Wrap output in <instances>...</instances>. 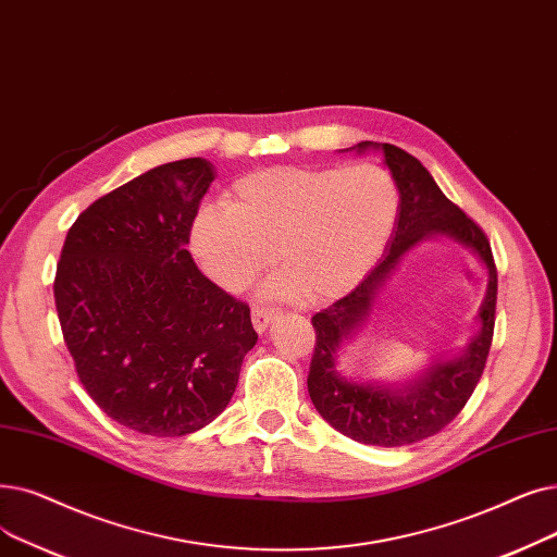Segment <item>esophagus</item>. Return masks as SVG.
<instances>
[{
	"mask_svg": "<svg viewBox=\"0 0 557 557\" xmlns=\"http://www.w3.org/2000/svg\"><path fill=\"white\" fill-rule=\"evenodd\" d=\"M277 319V309H271V307H255L252 309V325L259 334H263L265 330H269V325Z\"/></svg>",
	"mask_w": 557,
	"mask_h": 557,
	"instance_id": "esophagus-1",
	"label": "esophagus"
}]
</instances>
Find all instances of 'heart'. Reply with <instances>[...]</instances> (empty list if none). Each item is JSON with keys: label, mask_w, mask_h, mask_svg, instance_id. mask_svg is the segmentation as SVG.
Masks as SVG:
<instances>
[{"label": "heart", "mask_w": 557, "mask_h": 557, "mask_svg": "<svg viewBox=\"0 0 557 557\" xmlns=\"http://www.w3.org/2000/svg\"><path fill=\"white\" fill-rule=\"evenodd\" d=\"M396 219L398 186L380 165H275L240 177L227 205L202 202L188 248L205 275L232 294L273 261L275 248L284 273L263 292L327 302L364 280Z\"/></svg>", "instance_id": "b5f03b06"}]
</instances>
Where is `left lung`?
I'll use <instances>...</instances> for the list:
<instances>
[{
  "label": "left lung",
  "mask_w": 557,
  "mask_h": 557,
  "mask_svg": "<svg viewBox=\"0 0 557 557\" xmlns=\"http://www.w3.org/2000/svg\"><path fill=\"white\" fill-rule=\"evenodd\" d=\"M359 154L377 150L398 186V219L384 259L342 300L321 309L311 319L317 346L307 377V389L319 414L346 437L396 448L432 437L444 430L467 405L485 371L494 336L496 313V265L487 236L455 207L425 171L423 163L389 143L361 140L352 148ZM346 152V150H342ZM432 235H446L471 249L488 269V294L479 310V334L455 358L438 360L419 379L400 387L357 383L337 367V355L349 338L366 324L372 302L383 282L391 276L401 255Z\"/></svg>",
  "instance_id": "left-lung-1"
}]
</instances>
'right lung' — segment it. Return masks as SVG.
Segmentation results:
<instances>
[{"mask_svg": "<svg viewBox=\"0 0 557 557\" xmlns=\"http://www.w3.org/2000/svg\"><path fill=\"white\" fill-rule=\"evenodd\" d=\"M215 177L163 163L95 200L70 227L54 300L88 396L115 423L182 437L227 407L257 332L250 307L207 280L188 227Z\"/></svg>", "mask_w": 557, "mask_h": 557, "instance_id": "1", "label": "right lung"}]
</instances>
